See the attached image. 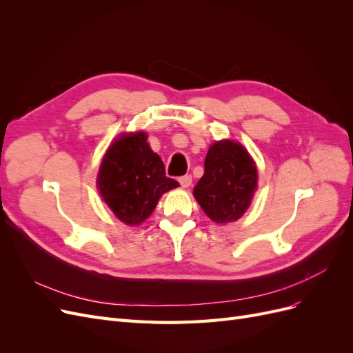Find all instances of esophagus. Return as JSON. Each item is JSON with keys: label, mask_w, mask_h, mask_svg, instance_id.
Wrapping results in <instances>:
<instances>
[{"label": "esophagus", "mask_w": 353, "mask_h": 353, "mask_svg": "<svg viewBox=\"0 0 353 353\" xmlns=\"http://www.w3.org/2000/svg\"><path fill=\"white\" fill-rule=\"evenodd\" d=\"M178 181H179L181 187L188 188L191 185V183H193V178H191V175H184V176H181Z\"/></svg>", "instance_id": "esophagus-1"}]
</instances>
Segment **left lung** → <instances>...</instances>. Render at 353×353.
Masks as SVG:
<instances>
[{
  "label": "left lung",
  "mask_w": 353,
  "mask_h": 353,
  "mask_svg": "<svg viewBox=\"0 0 353 353\" xmlns=\"http://www.w3.org/2000/svg\"><path fill=\"white\" fill-rule=\"evenodd\" d=\"M258 187V170L250 154L236 141L210 145L205 174L193 190L203 212L216 223L239 219Z\"/></svg>",
  "instance_id": "8db88e82"
}]
</instances>
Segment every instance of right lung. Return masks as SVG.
<instances>
[{
	"mask_svg": "<svg viewBox=\"0 0 353 353\" xmlns=\"http://www.w3.org/2000/svg\"><path fill=\"white\" fill-rule=\"evenodd\" d=\"M100 194L117 219L140 225L152 215L159 199L178 187L147 143L145 132L117 138L105 153L97 178Z\"/></svg>",
	"mask_w": 353,
	"mask_h": 353,
	"instance_id": "1",
	"label": "right lung"
}]
</instances>
